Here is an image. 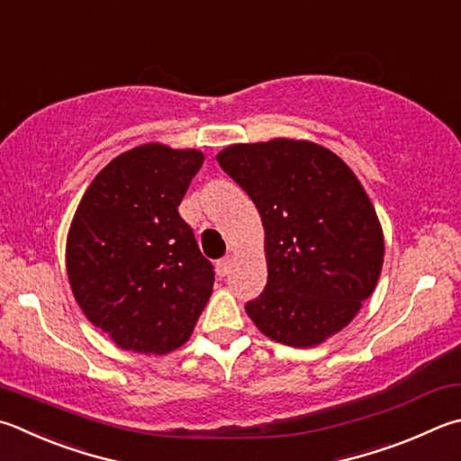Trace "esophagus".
<instances>
[{
	"mask_svg": "<svg viewBox=\"0 0 461 461\" xmlns=\"http://www.w3.org/2000/svg\"><path fill=\"white\" fill-rule=\"evenodd\" d=\"M231 264H233V258L231 256H225V258H221L220 262L215 264V270H217V276H228L230 274V270H231Z\"/></svg>",
	"mask_w": 461,
	"mask_h": 461,
	"instance_id": "34e87169",
	"label": "esophagus"
}]
</instances>
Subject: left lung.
<instances>
[{
    "mask_svg": "<svg viewBox=\"0 0 461 461\" xmlns=\"http://www.w3.org/2000/svg\"><path fill=\"white\" fill-rule=\"evenodd\" d=\"M217 163L252 197L267 282L246 312L267 339L308 348L353 321L379 282L384 238L350 167L303 139L238 143Z\"/></svg>",
    "mask_w": 461,
    "mask_h": 461,
    "instance_id": "1",
    "label": "left lung"
}]
</instances>
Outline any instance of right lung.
<instances>
[{"instance_id":"obj_1","label":"right lung","mask_w":461,"mask_h":461,"mask_svg":"<svg viewBox=\"0 0 461 461\" xmlns=\"http://www.w3.org/2000/svg\"><path fill=\"white\" fill-rule=\"evenodd\" d=\"M203 158L161 143L124 150L92 179L72 217V294L122 350L167 355L185 345L212 296V262L177 209Z\"/></svg>"}]
</instances>
